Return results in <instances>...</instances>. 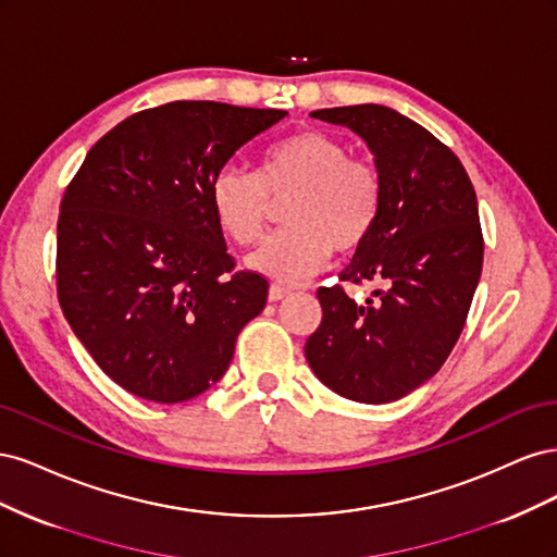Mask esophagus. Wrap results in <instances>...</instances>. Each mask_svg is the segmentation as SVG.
I'll return each mask as SVG.
<instances>
[{"mask_svg": "<svg viewBox=\"0 0 557 557\" xmlns=\"http://www.w3.org/2000/svg\"><path fill=\"white\" fill-rule=\"evenodd\" d=\"M290 295V290L288 288H283V285H269V301H278V299H283V297H288Z\"/></svg>", "mask_w": 557, "mask_h": 557, "instance_id": "1", "label": "esophagus"}]
</instances>
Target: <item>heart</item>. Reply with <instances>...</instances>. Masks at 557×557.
I'll list each match as a JSON object with an SVG mask.
<instances>
[{"instance_id": "1", "label": "heart", "mask_w": 557, "mask_h": 557, "mask_svg": "<svg viewBox=\"0 0 557 557\" xmlns=\"http://www.w3.org/2000/svg\"><path fill=\"white\" fill-rule=\"evenodd\" d=\"M285 201L283 227L250 258L256 272L278 283H301L332 250H358L372 234L383 183L372 162L352 158L330 132L301 129L267 146L256 172L223 170L211 183V207L237 246L262 239L272 201Z\"/></svg>"}]
</instances>
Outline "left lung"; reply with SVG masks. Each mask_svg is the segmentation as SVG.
I'll return each instance as SVG.
<instances>
[{
    "mask_svg": "<svg viewBox=\"0 0 557 557\" xmlns=\"http://www.w3.org/2000/svg\"><path fill=\"white\" fill-rule=\"evenodd\" d=\"M311 115L360 134L374 153L381 213L339 278L381 288L364 305L344 285L318 288L323 320L305 356L336 395L395 401L440 372L462 334L483 267L474 185L446 144L395 109L356 104Z\"/></svg>",
    "mask_w": 557,
    "mask_h": 557,
    "instance_id": "8db88e82",
    "label": "left lung"
}]
</instances>
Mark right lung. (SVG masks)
<instances>
[{
    "label": "right lung",
    "mask_w": 557,
    "mask_h": 557,
    "mask_svg": "<svg viewBox=\"0 0 557 557\" xmlns=\"http://www.w3.org/2000/svg\"><path fill=\"white\" fill-rule=\"evenodd\" d=\"M288 113L181 99L109 129L70 181L58 218V299L102 372L148 401L221 381L269 283L237 269L211 183Z\"/></svg>",
    "instance_id": "right-lung-1"
}]
</instances>
